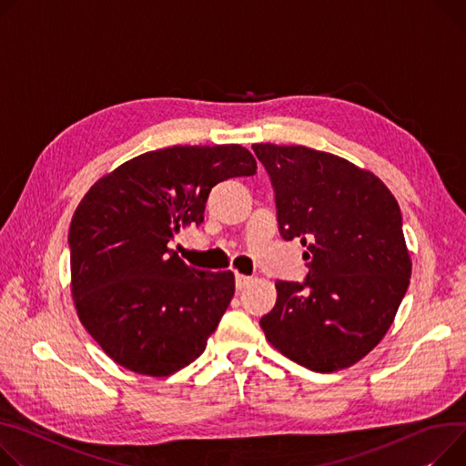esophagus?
Here are the masks:
<instances>
[{
    "label": "esophagus",
    "instance_id": "34e87169",
    "mask_svg": "<svg viewBox=\"0 0 466 466\" xmlns=\"http://www.w3.org/2000/svg\"><path fill=\"white\" fill-rule=\"evenodd\" d=\"M251 281H253V279H251L249 275H241V273H236V289H238V290L245 289V287L249 285Z\"/></svg>",
    "mask_w": 466,
    "mask_h": 466
}]
</instances>
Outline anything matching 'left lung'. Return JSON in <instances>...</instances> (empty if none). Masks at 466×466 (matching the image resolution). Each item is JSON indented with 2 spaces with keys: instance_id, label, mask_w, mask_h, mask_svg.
Returning <instances> with one entry per match:
<instances>
[{
  "instance_id": "obj_1",
  "label": "left lung",
  "mask_w": 466,
  "mask_h": 466,
  "mask_svg": "<svg viewBox=\"0 0 466 466\" xmlns=\"http://www.w3.org/2000/svg\"><path fill=\"white\" fill-rule=\"evenodd\" d=\"M253 151L271 181L279 232L299 238L309 260L303 283H275L260 328L317 373L350 367L380 343L409 289L399 204L375 174L337 155L275 144Z\"/></svg>"
}]
</instances>
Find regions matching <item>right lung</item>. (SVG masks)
Instances as JSON below:
<instances>
[{"label": "right lung", "mask_w": 466, "mask_h": 466, "mask_svg": "<svg viewBox=\"0 0 466 466\" xmlns=\"http://www.w3.org/2000/svg\"><path fill=\"white\" fill-rule=\"evenodd\" d=\"M257 174L249 149L172 146L99 179L71 228V292L80 322L116 363L168 377L195 361L234 296L232 271L185 264L168 243L204 221L211 187Z\"/></svg>", "instance_id": "add662e5"}]
</instances>
